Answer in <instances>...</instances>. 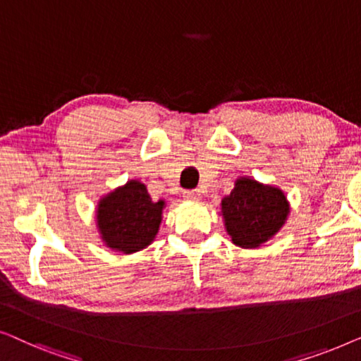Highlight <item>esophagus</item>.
Masks as SVG:
<instances>
[{"label":"esophagus","mask_w":361,"mask_h":361,"mask_svg":"<svg viewBox=\"0 0 361 361\" xmlns=\"http://www.w3.org/2000/svg\"><path fill=\"white\" fill-rule=\"evenodd\" d=\"M183 197H185L186 201H197L201 197V192L197 190H191V191H185L183 192Z\"/></svg>","instance_id":"34e87169"}]
</instances>
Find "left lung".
<instances>
[{
	"label": "left lung",
	"instance_id": "8db88e82",
	"mask_svg": "<svg viewBox=\"0 0 361 361\" xmlns=\"http://www.w3.org/2000/svg\"><path fill=\"white\" fill-rule=\"evenodd\" d=\"M221 212L232 242L242 248H257L284 226L289 204L280 188L242 176L221 201Z\"/></svg>",
	"mask_w": 361,
	"mask_h": 361
}]
</instances>
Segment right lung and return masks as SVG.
Masks as SVG:
<instances>
[{
    "label": "right lung",
    "instance_id": "add662e5",
    "mask_svg": "<svg viewBox=\"0 0 361 361\" xmlns=\"http://www.w3.org/2000/svg\"><path fill=\"white\" fill-rule=\"evenodd\" d=\"M165 201H152L144 183L130 180L103 196L96 207L101 240L116 252H139L154 242Z\"/></svg>",
    "mask_w": 361,
    "mask_h": 361
}]
</instances>
